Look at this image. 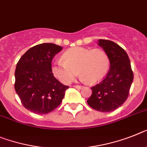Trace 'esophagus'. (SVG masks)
<instances>
[{
  "label": "esophagus",
  "instance_id": "1",
  "mask_svg": "<svg viewBox=\"0 0 147 147\" xmlns=\"http://www.w3.org/2000/svg\"><path fill=\"white\" fill-rule=\"evenodd\" d=\"M74 87L76 89H78V90H81V89L82 88V87H81V86H79V85H75V86H74Z\"/></svg>",
  "mask_w": 147,
  "mask_h": 147
}]
</instances>
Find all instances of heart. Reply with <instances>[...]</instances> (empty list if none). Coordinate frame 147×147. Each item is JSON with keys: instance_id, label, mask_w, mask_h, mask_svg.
Returning a JSON list of instances; mask_svg holds the SVG:
<instances>
[{"instance_id": "b5f03b06", "label": "heart", "mask_w": 147, "mask_h": 147, "mask_svg": "<svg viewBox=\"0 0 147 147\" xmlns=\"http://www.w3.org/2000/svg\"><path fill=\"white\" fill-rule=\"evenodd\" d=\"M62 60L53 63L51 71L53 76L64 84L71 83L78 71L81 80L94 84L104 79L109 71V57L101 49L72 48L63 53Z\"/></svg>"}]
</instances>
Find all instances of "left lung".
<instances>
[{"label": "left lung", "instance_id": "obj_1", "mask_svg": "<svg viewBox=\"0 0 147 147\" xmlns=\"http://www.w3.org/2000/svg\"><path fill=\"white\" fill-rule=\"evenodd\" d=\"M98 45L109 57L110 69L104 80L91 87L92 95L87 102L96 111L111 112L127 99L134 75L129 56L123 48L106 39H98Z\"/></svg>", "mask_w": 147, "mask_h": 147}]
</instances>
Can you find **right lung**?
<instances>
[{
    "mask_svg": "<svg viewBox=\"0 0 147 147\" xmlns=\"http://www.w3.org/2000/svg\"><path fill=\"white\" fill-rule=\"evenodd\" d=\"M63 48L53 43L32 47L18 60L15 71V90L26 109L46 114L60 105L68 86L57 80L51 61Z\"/></svg>",
    "mask_w": 147,
    "mask_h": 147,
    "instance_id": "1",
    "label": "right lung"
}]
</instances>
